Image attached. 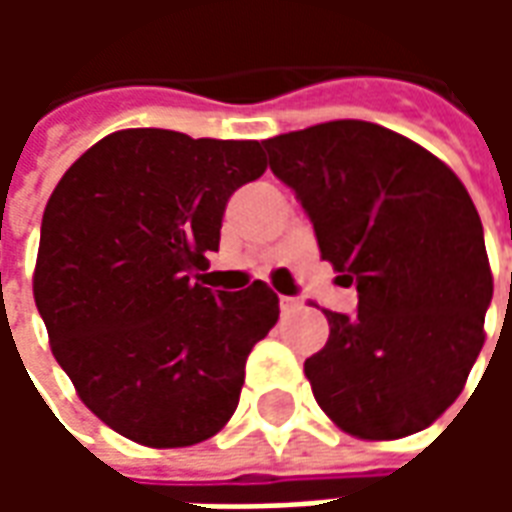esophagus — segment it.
<instances>
[{
  "mask_svg": "<svg viewBox=\"0 0 512 512\" xmlns=\"http://www.w3.org/2000/svg\"><path fill=\"white\" fill-rule=\"evenodd\" d=\"M279 307H282V312H285V315H288V312L299 310V301H296V299H290V296H282V299H279Z\"/></svg>",
  "mask_w": 512,
  "mask_h": 512,
  "instance_id": "obj_1",
  "label": "esophagus"
}]
</instances>
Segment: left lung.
Instances as JSON below:
<instances>
[{"label":"left lung","mask_w":512,"mask_h":512,"mask_svg":"<svg viewBox=\"0 0 512 512\" xmlns=\"http://www.w3.org/2000/svg\"><path fill=\"white\" fill-rule=\"evenodd\" d=\"M263 147L310 216L321 257L359 293L354 315L323 310L329 340L304 362L318 406L359 439L425 430L463 392L494 296L469 191L425 147L365 120Z\"/></svg>","instance_id":"obj_1"}]
</instances>
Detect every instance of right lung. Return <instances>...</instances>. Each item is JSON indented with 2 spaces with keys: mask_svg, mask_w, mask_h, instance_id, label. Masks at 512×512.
<instances>
[{
  "mask_svg": "<svg viewBox=\"0 0 512 512\" xmlns=\"http://www.w3.org/2000/svg\"><path fill=\"white\" fill-rule=\"evenodd\" d=\"M260 142L126 128L62 175L40 224L32 293L84 406L145 447H189L233 417L246 356L279 318L266 282H200Z\"/></svg>",
  "mask_w": 512,
  "mask_h": 512,
  "instance_id": "right-lung-1",
  "label": "right lung"
}]
</instances>
